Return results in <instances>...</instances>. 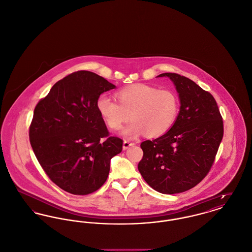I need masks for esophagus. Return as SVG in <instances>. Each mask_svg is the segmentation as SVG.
<instances>
[{"instance_id":"obj_1","label":"esophagus","mask_w":252,"mask_h":252,"mask_svg":"<svg viewBox=\"0 0 252 252\" xmlns=\"http://www.w3.org/2000/svg\"><path fill=\"white\" fill-rule=\"evenodd\" d=\"M134 145H135V143H132V142H130V141L126 140V141H124V143H123V148L126 150V149L132 147Z\"/></svg>"}]
</instances>
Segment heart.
Listing matches in <instances>:
<instances>
[{
    "instance_id": "1",
    "label": "heart",
    "mask_w": 252,
    "mask_h": 252,
    "mask_svg": "<svg viewBox=\"0 0 252 252\" xmlns=\"http://www.w3.org/2000/svg\"><path fill=\"white\" fill-rule=\"evenodd\" d=\"M118 103L107 95L97 100V110L105 125L114 130L122 128L126 138L146 133L154 138L166 133L175 124L180 109L177 94L170 89H160L146 84H135L115 93Z\"/></svg>"
}]
</instances>
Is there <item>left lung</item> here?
<instances>
[{
    "label": "left lung",
    "mask_w": 252,
    "mask_h": 252,
    "mask_svg": "<svg viewBox=\"0 0 252 252\" xmlns=\"http://www.w3.org/2000/svg\"><path fill=\"white\" fill-rule=\"evenodd\" d=\"M171 80L180 110L173 126L161 137L141 144V175L158 192L175 194L194 188L206 177L223 134L222 116L213 96L190 79L176 73Z\"/></svg>",
    "instance_id": "1"
}]
</instances>
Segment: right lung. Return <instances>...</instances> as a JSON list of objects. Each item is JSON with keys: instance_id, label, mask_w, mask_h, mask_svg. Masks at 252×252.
I'll list each match as a JSON object with an SVG mask.
<instances>
[{"instance_id": "right-lung-1", "label": "right lung", "mask_w": 252, "mask_h": 252, "mask_svg": "<svg viewBox=\"0 0 252 252\" xmlns=\"http://www.w3.org/2000/svg\"><path fill=\"white\" fill-rule=\"evenodd\" d=\"M115 88L99 75L77 71L57 82L34 109L31 147L47 176L66 192L99 189L111 158L122 151L123 141L108 137L96 105L102 93Z\"/></svg>"}]
</instances>
